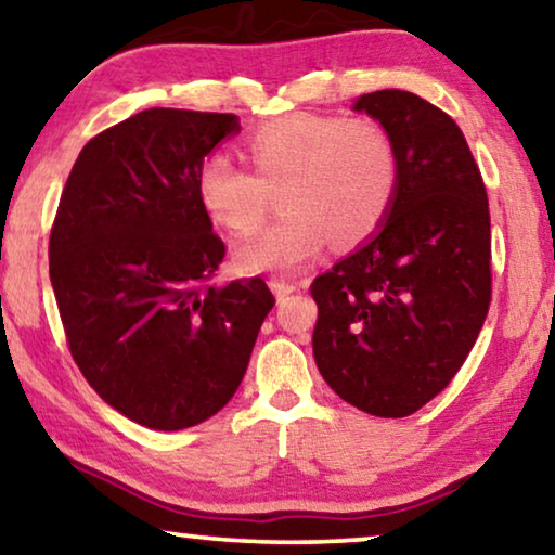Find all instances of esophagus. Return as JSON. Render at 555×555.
Returning a JSON list of instances; mask_svg holds the SVG:
<instances>
[{"label": "esophagus", "instance_id": "obj_1", "mask_svg": "<svg viewBox=\"0 0 555 555\" xmlns=\"http://www.w3.org/2000/svg\"><path fill=\"white\" fill-rule=\"evenodd\" d=\"M271 288H274L276 299H284V296L294 294L296 288H299V284H296V281H286V279H271Z\"/></svg>", "mask_w": 555, "mask_h": 555}]
</instances>
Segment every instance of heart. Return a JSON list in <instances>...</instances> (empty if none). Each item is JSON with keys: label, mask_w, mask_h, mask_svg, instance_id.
<instances>
[{"label": "heart", "mask_w": 555, "mask_h": 555, "mask_svg": "<svg viewBox=\"0 0 555 555\" xmlns=\"http://www.w3.org/2000/svg\"><path fill=\"white\" fill-rule=\"evenodd\" d=\"M251 169L209 154L196 169V196L231 234L261 227L281 192L286 214L238 246L244 271H294L324 249L353 246L384 224L399 189V152L374 117L288 114L246 137Z\"/></svg>", "instance_id": "1"}]
</instances>
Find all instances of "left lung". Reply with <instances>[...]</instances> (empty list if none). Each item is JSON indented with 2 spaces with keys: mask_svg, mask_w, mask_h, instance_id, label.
I'll list each match as a JSON object with an SVG mask.
<instances>
[{
  "mask_svg": "<svg viewBox=\"0 0 555 555\" xmlns=\"http://www.w3.org/2000/svg\"><path fill=\"white\" fill-rule=\"evenodd\" d=\"M399 152L388 219L311 281L313 359L346 403L403 418L436 399L491 306V214L481 169L449 114L401 89L363 94Z\"/></svg>",
  "mask_w": 555,
  "mask_h": 555,
  "instance_id": "1",
  "label": "left lung"
}]
</instances>
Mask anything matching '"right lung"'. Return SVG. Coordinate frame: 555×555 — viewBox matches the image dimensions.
<instances>
[{"mask_svg": "<svg viewBox=\"0 0 555 555\" xmlns=\"http://www.w3.org/2000/svg\"><path fill=\"white\" fill-rule=\"evenodd\" d=\"M238 117L146 109L89 139L49 234L66 344L124 416L179 431L229 403L274 309L261 276L211 284L227 246L196 196V169Z\"/></svg>", "mask_w": 555, "mask_h": 555, "instance_id": "right-lung-1", "label": "right lung"}]
</instances>
